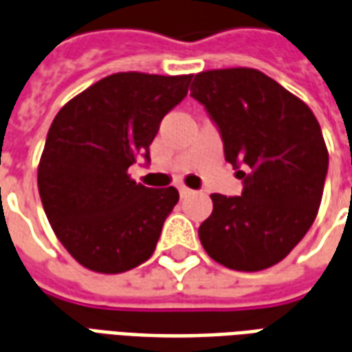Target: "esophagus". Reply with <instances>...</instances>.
Segmentation results:
<instances>
[{
  "label": "esophagus",
  "instance_id": "34e87169",
  "mask_svg": "<svg viewBox=\"0 0 352 352\" xmlns=\"http://www.w3.org/2000/svg\"><path fill=\"white\" fill-rule=\"evenodd\" d=\"M179 194H181V198H186V196H190L192 190L188 186H179Z\"/></svg>",
  "mask_w": 352,
  "mask_h": 352
}]
</instances>
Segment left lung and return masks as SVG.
Here are the masks:
<instances>
[{"label": "left lung", "instance_id": "obj_1", "mask_svg": "<svg viewBox=\"0 0 352 352\" xmlns=\"http://www.w3.org/2000/svg\"><path fill=\"white\" fill-rule=\"evenodd\" d=\"M190 96L219 126L226 160L248 171H237L241 196L211 194L213 213L199 226V241L230 270L272 267L302 241L320 207L328 148L318 120L252 67L198 73Z\"/></svg>", "mask_w": 352, "mask_h": 352}]
</instances>
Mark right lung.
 I'll use <instances>...</instances> for the list:
<instances>
[{
    "instance_id": "obj_1",
    "label": "right lung",
    "mask_w": 352,
    "mask_h": 352,
    "mask_svg": "<svg viewBox=\"0 0 352 352\" xmlns=\"http://www.w3.org/2000/svg\"><path fill=\"white\" fill-rule=\"evenodd\" d=\"M192 75L113 73L77 94L50 124L37 186L67 252L96 273H124L153 256L179 192L146 188L128 168L148 160L160 122Z\"/></svg>"
}]
</instances>
